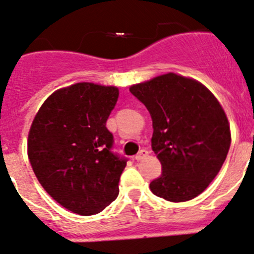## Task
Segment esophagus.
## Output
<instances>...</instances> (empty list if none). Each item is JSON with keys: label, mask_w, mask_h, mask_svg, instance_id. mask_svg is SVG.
<instances>
[{"label": "esophagus", "mask_w": 254, "mask_h": 254, "mask_svg": "<svg viewBox=\"0 0 254 254\" xmlns=\"http://www.w3.org/2000/svg\"><path fill=\"white\" fill-rule=\"evenodd\" d=\"M147 155H148V151L147 150H139V152L137 153L136 156H134V159H136L137 161H141V160L145 159V157Z\"/></svg>", "instance_id": "obj_1"}]
</instances>
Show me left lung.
<instances>
[{
    "label": "left lung",
    "instance_id": "left-lung-1",
    "mask_svg": "<svg viewBox=\"0 0 254 254\" xmlns=\"http://www.w3.org/2000/svg\"><path fill=\"white\" fill-rule=\"evenodd\" d=\"M129 92L152 118V151L162 166L150 183L173 203L194 199L219 173L230 147V128L218 99L199 81L174 73L132 85Z\"/></svg>",
    "mask_w": 254,
    "mask_h": 254
}]
</instances>
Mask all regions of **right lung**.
I'll return each instance as SVG.
<instances>
[{
  "label": "right lung",
  "mask_w": 254,
  "mask_h": 254,
  "mask_svg": "<svg viewBox=\"0 0 254 254\" xmlns=\"http://www.w3.org/2000/svg\"><path fill=\"white\" fill-rule=\"evenodd\" d=\"M116 87L76 83L49 97L27 141L37 180L55 201L79 215L103 210L118 196L127 157L112 151L106 127L118 99Z\"/></svg>",
  "instance_id": "obj_1"
}]
</instances>
